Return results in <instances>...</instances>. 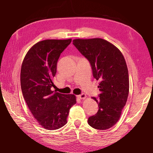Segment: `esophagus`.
I'll return each mask as SVG.
<instances>
[{"label":"esophagus","instance_id":"34e87169","mask_svg":"<svg viewBox=\"0 0 153 153\" xmlns=\"http://www.w3.org/2000/svg\"><path fill=\"white\" fill-rule=\"evenodd\" d=\"M78 98L79 99H85L86 98V95L84 94V93H82V94L78 95Z\"/></svg>","mask_w":153,"mask_h":153}]
</instances>
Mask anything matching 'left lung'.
Listing matches in <instances>:
<instances>
[{"mask_svg": "<svg viewBox=\"0 0 153 153\" xmlns=\"http://www.w3.org/2000/svg\"><path fill=\"white\" fill-rule=\"evenodd\" d=\"M82 55L91 65L93 77L99 80V98L97 114L88 123L93 128L105 130L120 120L129 94V75L126 60L119 49L102 38L73 40Z\"/></svg>", "mask_w": 153, "mask_h": 153, "instance_id": "8db88e82", "label": "left lung"}]
</instances>
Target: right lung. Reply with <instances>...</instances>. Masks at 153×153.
<instances>
[{
  "label": "right lung",
  "instance_id": "right-lung-1",
  "mask_svg": "<svg viewBox=\"0 0 153 153\" xmlns=\"http://www.w3.org/2000/svg\"><path fill=\"white\" fill-rule=\"evenodd\" d=\"M71 42V39L38 42L28 51L22 65L21 88L25 102L38 123L49 130L65 125L69 109L76 103L74 94L51 89L58 59Z\"/></svg>",
  "mask_w": 153,
  "mask_h": 153
}]
</instances>
